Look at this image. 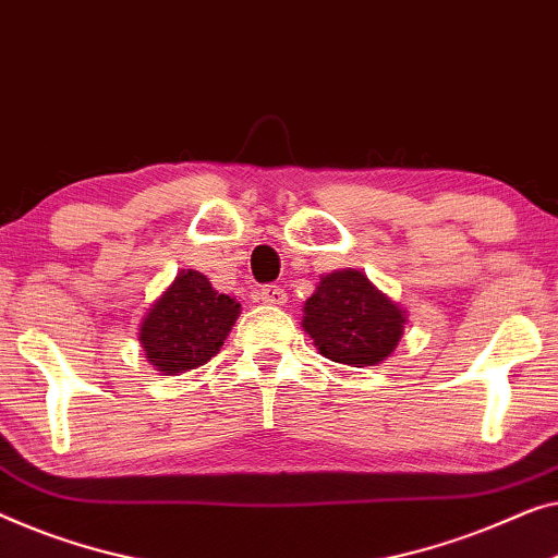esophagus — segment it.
Segmentation results:
<instances>
[{
    "mask_svg": "<svg viewBox=\"0 0 558 558\" xmlns=\"http://www.w3.org/2000/svg\"><path fill=\"white\" fill-rule=\"evenodd\" d=\"M259 299L264 304H271V306H281L287 302V294H284V289L281 287H274V284H269V287H264L262 289V294H259Z\"/></svg>",
    "mask_w": 558,
    "mask_h": 558,
    "instance_id": "1",
    "label": "esophagus"
}]
</instances>
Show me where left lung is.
Wrapping results in <instances>:
<instances>
[{"label": "left lung", "mask_w": 558, "mask_h": 558, "mask_svg": "<svg viewBox=\"0 0 558 558\" xmlns=\"http://www.w3.org/2000/svg\"><path fill=\"white\" fill-rule=\"evenodd\" d=\"M302 312L304 332L322 357L350 367L383 365L408 325V312L360 269L322 274Z\"/></svg>", "instance_id": "8db88e82"}]
</instances>
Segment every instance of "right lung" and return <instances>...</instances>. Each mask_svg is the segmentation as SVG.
Instances as JSON below:
<instances>
[{"label": "right lung", "instance_id": "1", "mask_svg": "<svg viewBox=\"0 0 558 558\" xmlns=\"http://www.w3.org/2000/svg\"><path fill=\"white\" fill-rule=\"evenodd\" d=\"M239 314L236 299L216 292L201 271L181 269L141 319L145 360L160 375L191 373L219 354Z\"/></svg>", "mask_w": 558, "mask_h": 558}]
</instances>
